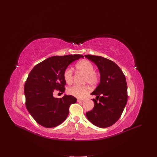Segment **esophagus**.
<instances>
[{"label": "esophagus", "instance_id": "34e87169", "mask_svg": "<svg viewBox=\"0 0 157 157\" xmlns=\"http://www.w3.org/2000/svg\"><path fill=\"white\" fill-rule=\"evenodd\" d=\"M77 101H78V102H83V101H84V100H83V99H77Z\"/></svg>", "mask_w": 157, "mask_h": 157}]
</instances>
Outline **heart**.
<instances>
[{
	"label": "heart",
	"mask_w": 157,
	"mask_h": 157,
	"mask_svg": "<svg viewBox=\"0 0 157 157\" xmlns=\"http://www.w3.org/2000/svg\"><path fill=\"white\" fill-rule=\"evenodd\" d=\"M76 68L81 73L85 75L84 82L89 85L94 86L99 80V76L94 71V67L91 62L88 60H82L76 64ZM64 79L66 83L71 84L73 80V71L71 68H66L63 74ZM89 92V88L85 86L75 85L68 89V93L76 98H82Z\"/></svg>",
	"instance_id": "1"
}]
</instances>
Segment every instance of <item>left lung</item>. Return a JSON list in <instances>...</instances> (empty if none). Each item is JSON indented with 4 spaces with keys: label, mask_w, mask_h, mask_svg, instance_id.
<instances>
[{
    "label": "left lung",
    "mask_w": 157,
    "mask_h": 157,
    "mask_svg": "<svg viewBox=\"0 0 157 157\" xmlns=\"http://www.w3.org/2000/svg\"><path fill=\"white\" fill-rule=\"evenodd\" d=\"M86 58L96 64L100 82L91 94L96 96L94 108L87 112V119L94 125L105 128L121 117L127 101V86L125 75L113 61L99 56L86 55Z\"/></svg>",
    "instance_id": "left-lung-1"
}]
</instances>
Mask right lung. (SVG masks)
Wrapping results in <instances>:
<instances>
[{
	"label": "right lung",
	"mask_w": 157,
	"mask_h": 157,
	"mask_svg": "<svg viewBox=\"0 0 157 157\" xmlns=\"http://www.w3.org/2000/svg\"><path fill=\"white\" fill-rule=\"evenodd\" d=\"M84 58L81 55L50 57L36 64L26 80L24 93L26 107L40 125L52 128L60 125L67 118L71 104L77 99L71 95L58 99L53 92L64 93L66 81L63 74L72 62Z\"/></svg>",
	"instance_id": "right-lung-1"
}]
</instances>
